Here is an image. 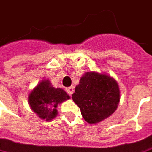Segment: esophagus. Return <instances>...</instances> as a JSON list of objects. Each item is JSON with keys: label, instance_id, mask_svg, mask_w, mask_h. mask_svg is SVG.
<instances>
[{"label": "esophagus", "instance_id": "obj_1", "mask_svg": "<svg viewBox=\"0 0 152 152\" xmlns=\"http://www.w3.org/2000/svg\"><path fill=\"white\" fill-rule=\"evenodd\" d=\"M66 91L67 92V94H70V95H72L73 94V92H74V88L73 87H67L66 89Z\"/></svg>", "mask_w": 152, "mask_h": 152}]
</instances>
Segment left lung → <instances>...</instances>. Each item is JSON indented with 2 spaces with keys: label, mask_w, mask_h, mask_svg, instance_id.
Listing matches in <instances>:
<instances>
[{
  "label": "left lung",
  "mask_w": 152,
  "mask_h": 152,
  "mask_svg": "<svg viewBox=\"0 0 152 152\" xmlns=\"http://www.w3.org/2000/svg\"><path fill=\"white\" fill-rule=\"evenodd\" d=\"M72 99L80 109L85 120L89 124H97L116 110L120 94L118 86L113 78L90 72L80 78L72 94Z\"/></svg>",
  "instance_id": "left-lung-1"
}]
</instances>
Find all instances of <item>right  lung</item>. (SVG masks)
<instances>
[{
    "label": "right lung",
    "instance_id": "obj_1",
    "mask_svg": "<svg viewBox=\"0 0 152 152\" xmlns=\"http://www.w3.org/2000/svg\"><path fill=\"white\" fill-rule=\"evenodd\" d=\"M69 98L68 94L62 89H55L51 86L49 80H44L30 93L28 102L34 112L39 118L50 121L58 114L57 107L58 104Z\"/></svg>",
    "mask_w": 152,
    "mask_h": 152
}]
</instances>
